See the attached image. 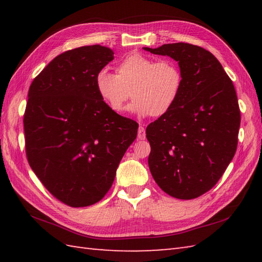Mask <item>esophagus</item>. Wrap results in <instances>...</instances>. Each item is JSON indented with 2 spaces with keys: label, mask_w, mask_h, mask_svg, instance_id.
I'll return each mask as SVG.
<instances>
[{
  "label": "esophagus",
  "mask_w": 262,
  "mask_h": 262,
  "mask_svg": "<svg viewBox=\"0 0 262 262\" xmlns=\"http://www.w3.org/2000/svg\"><path fill=\"white\" fill-rule=\"evenodd\" d=\"M146 134H145V129H144L143 126L138 127V133H137V138L138 140H145Z\"/></svg>",
  "instance_id": "1"
}]
</instances>
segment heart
I'll list each match as a JSON object with an SVG mask.
<instances>
[{"mask_svg":"<svg viewBox=\"0 0 262 262\" xmlns=\"http://www.w3.org/2000/svg\"><path fill=\"white\" fill-rule=\"evenodd\" d=\"M183 84L180 66L171 59L157 60L142 54L128 55L117 65L116 74L101 70L96 88L102 101L116 114L124 113L127 101L140 116L163 117L174 107Z\"/></svg>","mask_w":262,"mask_h":262,"instance_id":"obj_1","label":"heart"}]
</instances>
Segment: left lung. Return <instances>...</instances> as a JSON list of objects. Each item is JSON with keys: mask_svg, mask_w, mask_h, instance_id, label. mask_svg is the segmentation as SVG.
<instances>
[{"mask_svg": "<svg viewBox=\"0 0 262 262\" xmlns=\"http://www.w3.org/2000/svg\"><path fill=\"white\" fill-rule=\"evenodd\" d=\"M144 51L173 58L183 75L174 107L146 128L149 171L170 196L197 198L216 185L236 151L241 114L234 85L199 46L176 42Z\"/></svg>", "mask_w": 262, "mask_h": 262, "instance_id": "1", "label": "left lung"}]
</instances>
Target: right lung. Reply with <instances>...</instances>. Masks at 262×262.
<instances>
[{
    "mask_svg": "<svg viewBox=\"0 0 262 262\" xmlns=\"http://www.w3.org/2000/svg\"><path fill=\"white\" fill-rule=\"evenodd\" d=\"M114 59L93 45L55 57L28 92L24 117L26 154L32 171L55 198L85 207L108 192L138 124L109 109L96 76Z\"/></svg>",
    "mask_w": 262,
    "mask_h": 262,
    "instance_id": "right-lung-1",
    "label": "right lung"
}]
</instances>
